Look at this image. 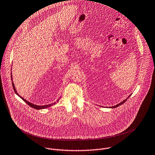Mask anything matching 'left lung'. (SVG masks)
Segmentation results:
<instances>
[{"instance_id": "obj_1", "label": "left lung", "mask_w": 155, "mask_h": 155, "mask_svg": "<svg viewBox=\"0 0 155 155\" xmlns=\"http://www.w3.org/2000/svg\"><path fill=\"white\" fill-rule=\"evenodd\" d=\"M130 95H129V97H128V98H127V99H126V100H124V101H122V102H121V103H119V104H117V105H116V106H112V107H110V108H115V107H118V106H120V105H121V104H123V103H125V102H126V101H127V99H128V98H129V97H130Z\"/></svg>"}]
</instances>
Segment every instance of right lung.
Instances as JSON below:
<instances>
[{"label": "right lung", "mask_w": 155, "mask_h": 155, "mask_svg": "<svg viewBox=\"0 0 155 155\" xmlns=\"http://www.w3.org/2000/svg\"><path fill=\"white\" fill-rule=\"evenodd\" d=\"M11 80H12V75H11ZM12 87H13V89H14V91L15 93L17 95H18L27 104H28L30 107H32V108H34V109H37V110H39V109H43L49 107H50V106H52V105H54V104H55V103H52V104H48V105H45V106H37V105H35V104H32V103L28 102V101L27 100H26L25 99L21 97H20V96L17 94V91H16V89H15V88L14 84V83H13V82H12Z\"/></svg>", "instance_id": "1"}]
</instances>
